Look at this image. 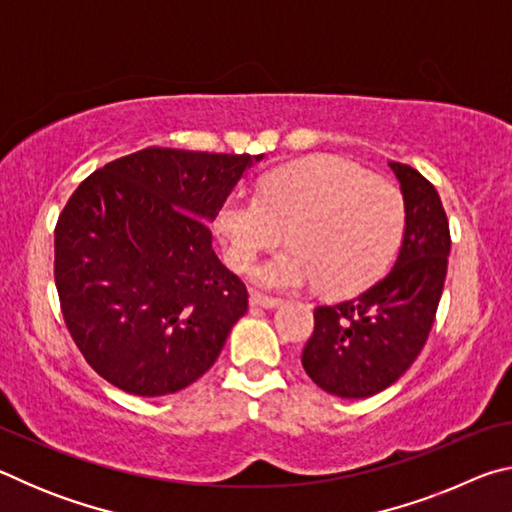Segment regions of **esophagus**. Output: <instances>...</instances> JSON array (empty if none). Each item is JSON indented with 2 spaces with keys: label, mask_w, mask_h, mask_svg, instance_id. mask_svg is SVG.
<instances>
[{
  "label": "esophagus",
  "mask_w": 512,
  "mask_h": 512,
  "mask_svg": "<svg viewBox=\"0 0 512 512\" xmlns=\"http://www.w3.org/2000/svg\"><path fill=\"white\" fill-rule=\"evenodd\" d=\"M248 300H250V307H259V309H275V307H280V300L262 296V293H250Z\"/></svg>",
  "instance_id": "esophagus-1"
}]
</instances>
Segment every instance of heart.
Listing matches in <instances>:
<instances>
[{
	"mask_svg": "<svg viewBox=\"0 0 512 512\" xmlns=\"http://www.w3.org/2000/svg\"><path fill=\"white\" fill-rule=\"evenodd\" d=\"M406 221L400 189L336 155H314L273 171L259 194H232L216 210L230 268L244 273L290 230L291 250L255 268L271 291H363L386 273Z\"/></svg>",
	"mask_w": 512,
	"mask_h": 512,
	"instance_id": "heart-1",
	"label": "heart"
}]
</instances>
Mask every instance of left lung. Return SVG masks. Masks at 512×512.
Returning <instances> with one entry per match:
<instances>
[{"label":"left lung","mask_w":512,"mask_h":512,"mask_svg":"<svg viewBox=\"0 0 512 512\" xmlns=\"http://www.w3.org/2000/svg\"><path fill=\"white\" fill-rule=\"evenodd\" d=\"M406 207L400 253L391 271L361 296L314 309L302 368L316 386L363 400L395 384L427 343L449 257V223L440 196L420 171L388 162Z\"/></svg>","instance_id":"left-lung-1"}]
</instances>
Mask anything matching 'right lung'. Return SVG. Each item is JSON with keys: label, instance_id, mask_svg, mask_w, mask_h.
Wrapping results in <instances>:
<instances>
[{"label": "right lung", "instance_id": "obj_1", "mask_svg": "<svg viewBox=\"0 0 512 512\" xmlns=\"http://www.w3.org/2000/svg\"><path fill=\"white\" fill-rule=\"evenodd\" d=\"M262 155L144 149L94 171L56 225L54 275L85 361L121 391H183L214 366L248 291L210 223Z\"/></svg>", "mask_w": 512, "mask_h": 512}]
</instances>
